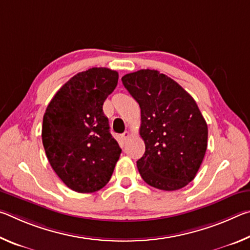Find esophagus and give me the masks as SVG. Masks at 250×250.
Returning a JSON list of instances; mask_svg holds the SVG:
<instances>
[{"mask_svg":"<svg viewBox=\"0 0 250 250\" xmlns=\"http://www.w3.org/2000/svg\"><path fill=\"white\" fill-rule=\"evenodd\" d=\"M129 137H130V133L128 132V131H125V132L121 134V139H122V140H124V141H125L126 139H128Z\"/></svg>","mask_w":250,"mask_h":250,"instance_id":"34e87169","label":"esophagus"}]
</instances>
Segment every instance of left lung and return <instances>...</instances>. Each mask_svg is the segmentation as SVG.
<instances>
[{"instance_id":"1","label":"left lung","mask_w":250,"mask_h":250,"mask_svg":"<svg viewBox=\"0 0 250 250\" xmlns=\"http://www.w3.org/2000/svg\"><path fill=\"white\" fill-rule=\"evenodd\" d=\"M121 80L141 109L146 152L137 167L143 181L163 191L184 188L195 177L207 147L208 129L195 100L154 69L126 74Z\"/></svg>"}]
</instances>
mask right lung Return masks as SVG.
<instances>
[{
	"label": "right lung",
	"instance_id": "obj_1",
	"mask_svg": "<svg viewBox=\"0 0 250 250\" xmlns=\"http://www.w3.org/2000/svg\"><path fill=\"white\" fill-rule=\"evenodd\" d=\"M116 70L94 67L70 78L50 100L42 140L50 166L78 193L99 191L108 183L121 149L110 133L103 104L115 90Z\"/></svg>",
	"mask_w": 250,
	"mask_h": 250
}]
</instances>
